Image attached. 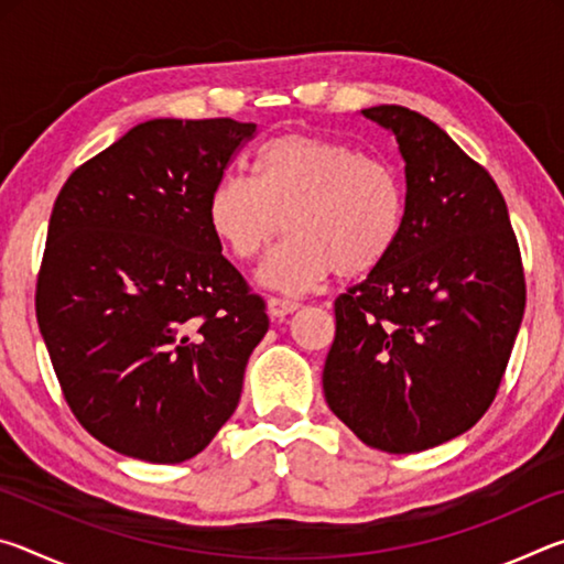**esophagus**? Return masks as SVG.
<instances>
[{
    "instance_id": "34e87169",
    "label": "esophagus",
    "mask_w": 564,
    "mask_h": 564,
    "mask_svg": "<svg viewBox=\"0 0 564 564\" xmlns=\"http://www.w3.org/2000/svg\"><path fill=\"white\" fill-rule=\"evenodd\" d=\"M269 313H271V318H285L289 316V313H293L295 308H299V301H293V299H281V295H271L269 299Z\"/></svg>"
}]
</instances>
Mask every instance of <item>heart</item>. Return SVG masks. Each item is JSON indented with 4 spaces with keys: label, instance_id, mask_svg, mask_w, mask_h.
<instances>
[{
    "label": "heart",
    "instance_id": "b5f03b06",
    "mask_svg": "<svg viewBox=\"0 0 564 564\" xmlns=\"http://www.w3.org/2000/svg\"><path fill=\"white\" fill-rule=\"evenodd\" d=\"M208 228L248 263L285 231L261 265L263 285L283 293L316 289L330 273H373L405 226V186L383 159L308 133H283L259 149L253 176L226 174L206 204Z\"/></svg>",
    "mask_w": 564,
    "mask_h": 564
}]
</instances>
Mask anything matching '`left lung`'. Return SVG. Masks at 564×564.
<instances>
[{"label":"left lung","mask_w":564,"mask_h":564,"mask_svg":"<svg viewBox=\"0 0 564 564\" xmlns=\"http://www.w3.org/2000/svg\"><path fill=\"white\" fill-rule=\"evenodd\" d=\"M405 161V226L386 263L336 299L328 408L362 443L420 453L498 395L524 313L520 246L498 184L417 111H360Z\"/></svg>","instance_id":"left-lung-1"}]
</instances>
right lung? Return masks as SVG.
Wrapping results in <instances>:
<instances>
[{
    "instance_id": "right-lung-1",
    "label": "right lung",
    "mask_w": 564,
    "mask_h": 564,
    "mask_svg": "<svg viewBox=\"0 0 564 564\" xmlns=\"http://www.w3.org/2000/svg\"><path fill=\"white\" fill-rule=\"evenodd\" d=\"M256 123L151 119L56 196L36 321L76 420L111 451L174 465L234 415L269 330L206 204Z\"/></svg>"
}]
</instances>
